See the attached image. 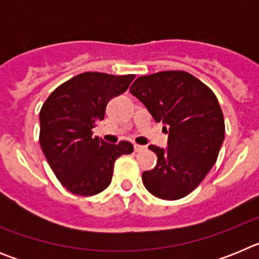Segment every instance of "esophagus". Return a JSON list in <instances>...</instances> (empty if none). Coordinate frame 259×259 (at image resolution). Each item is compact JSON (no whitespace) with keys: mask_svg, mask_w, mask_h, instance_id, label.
I'll return each mask as SVG.
<instances>
[{"mask_svg":"<svg viewBox=\"0 0 259 259\" xmlns=\"http://www.w3.org/2000/svg\"><path fill=\"white\" fill-rule=\"evenodd\" d=\"M134 149H135V152H143L144 149H145V146H143V145H135L134 146Z\"/></svg>","mask_w":259,"mask_h":259,"instance_id":"34e87169","label":"esophagus"}]
</instances>
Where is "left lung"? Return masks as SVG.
Masks as SVG:
<instances>
[{
  "label": "left lung",
  "mask_w": 259,
  "mask_h": 259,
  "mask_svg": "<svg viewBox=\"0 0 259 259\" xmlns=\"http://www.w3.org/2000/svg\"><path fill=\"white\" fill-rule=\"evenodd\" d=\"M130 92L155 122L164 124L167 148L150 145L157 154L153 170L144 171L145 188L162 200H179L205 179L224 140V119L211 89L185 71H162L135 80Z\"/></svg>",
  "instance_id": "8db88e82"
}]
</instances>
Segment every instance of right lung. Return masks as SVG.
Returning a JSON list of instances; mask_svg holds the SVG:
<instances>
[{"label": "right lung", "mask_w": 259, "mask_h": 259, "mask_svg": "<svg viewBox=\"0 0 259 259\" xmlns=\"http://www.w3.org/2000/svg\"><path fill=\"white\" fill-rule=\"evenodd\" d=\"M135 75L83 72L61 84L40 111V145L57 179L77 196L109 187L114 162L131 154L128 141L107 144L92 130L105 116L107 102L127 91Z\"/></svg>", "instance_id": "1"}]
</instances>
